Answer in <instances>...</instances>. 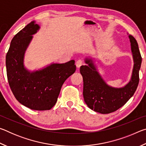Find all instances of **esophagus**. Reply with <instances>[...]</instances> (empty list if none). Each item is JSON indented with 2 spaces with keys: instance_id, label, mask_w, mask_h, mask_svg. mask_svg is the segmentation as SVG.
Masks as SVG:
<instances>
[{
  "instance_id": "esophagus-1",
  "label": "esophagus",
  "mask_w": 146,
  "mask_h": 146,
  "mask_svg": "<svg viewBox=\"0 0 146 146\" xmlns=\"http://www.w3.org/2000/svg\"><path fill=\"white\" fill-rule=\"evenodd\" d=\"M82 64H83V62H82V60H78L76 62V68H79L82 65Z\"/></svg>"
}]
</instances>
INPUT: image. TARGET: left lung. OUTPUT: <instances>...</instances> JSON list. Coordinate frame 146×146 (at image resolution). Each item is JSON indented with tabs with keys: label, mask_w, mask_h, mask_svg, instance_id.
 I'll list each match as a JSON object with an SVG mask.
<instances>
[{
	"label": "left lung",
	"mask_w": 146,
	"mask_h": 146,
	"mask_svg": "<svg viewBox=\"0 0 146 146\" xmlns=\"http://www.w3.org/2000/svg\"><path fill=\"white\" fill-rule=\"evenodd\" d=\"M133 58V68L129 82L122 88H114L105 82L98 73L93 59L85 58L87 65L82 66L80 72L83 77V96L91 110L102 114L114 112L126 103L134 95L139 82V70L142 57L136 39L128 35Z\"/></svg>",
	"instance_id": "1"
}]
</instances>
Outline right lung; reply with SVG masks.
<instances>
[{"mask_svg": "<svg viewBox=\"0 0 146 146\" xmlns=\"http://www.w3.org/2000/svg\"><path fill=\"white\" fill-rule=\"evenodd\" d=\"M40 26L32 21L15 35L6 56L7 76L15 97L33 110L52 108L57 101L62 86L75 73V60L52 63L38 70L29 71L24 64V55L33 35Z\"/></svg>", "mask_w": 146, "mask_h": 146, "instance_id": "add662e5", "label": "right lung"}]
</instances>
